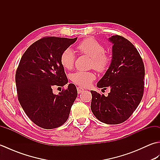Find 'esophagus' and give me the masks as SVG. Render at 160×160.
<instances>
[{"label":"esophagus","instance_id":"obj_1","mask_svg":"<svg viewBox=\"0 0 160 160\" xmlns=\"http://www.w3.org/2000/svg\"><path fill=\"white\" fill-rule=\"evenodd\" d=\"M77 90H78V93H82L83 91H84V89H82V87H77Z\"/></svg>","mask_w":160,"mask_h":160}]
</instances>
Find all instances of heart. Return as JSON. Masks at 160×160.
I'll use <instances>...</instances> for the list:
<instances>
[{"mask_svg": "<svg viewBox=\"0 0 160 160\" xmlns=\"http://www.w3.org/2000/svg\"><path fill=\"white\" fill-rule=\"evenodd\" d=\"M79 52L91 58V67L98 72H104L110 64V57L105 53V47L98 40L93 38H87L80 42L77 47ZM76 56L73 51L67 48L64 49L60 56V63L66 69H72ZM96 76L91 71H78L71 75L73 82L80 87H88L95 80Z\"/></svg>", "mask_w": 160, "mask_h": 160, "instance_id": "1", "label": "heart"}]
</instances>
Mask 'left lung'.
<instances>
[{
    "instance_id": "left-lung-1",
    "label": "left lung",
    "mask_w": 160,
    "mask_h": 160,
    "mask_svg": "<svg viewBox=\"0 0 160 160\" xmlns=\"http://www.w3.org/2000/svg\"><path fill=\"white\" fill-rule=\"evenodd\" d=\"M112 60L98 88L111 89L108 96L91 91V109L100 122L120 124L131 116L140 103L144 93V65L132 44L120 36H112Z\"/></svg>"
}]
</instances>
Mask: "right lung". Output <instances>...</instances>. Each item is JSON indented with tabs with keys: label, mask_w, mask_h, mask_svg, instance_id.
<instances>
[{
	"label": "right lung",
	"mask_w": 160,
	"mask_h": 160,
	"mask_svg": "<svg viewBox=\"0 0 160 160\" xmlns=\"http://www.w3.org/2000/svg\"><path fill=\"white\" fill-rule=\"evenodd\" d=\"M77 38L45 37L33 43L24 53L16 73L19 102L27 115L38 127L52 129L65 122L78 96L71 83L58 95L54 87L68 82L60 56Z\"/></svg>",
	"instance_id": "right-lung-1"
}]
</instances>
